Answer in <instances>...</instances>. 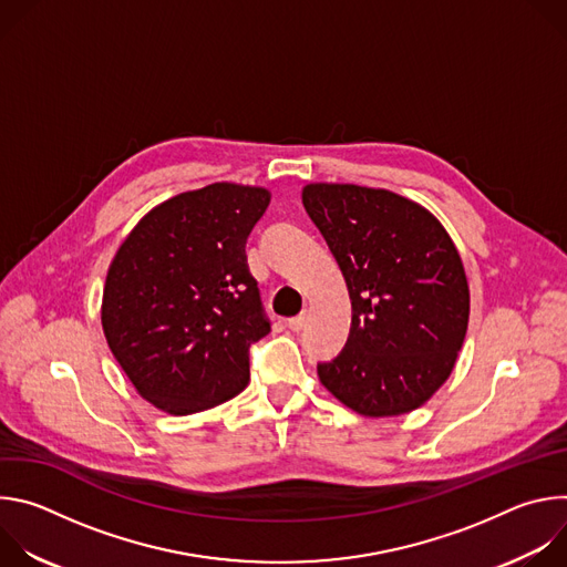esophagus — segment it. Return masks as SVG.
<instances>
[{
    "label": "esophagus",
    "instance_id": "esophagus-1",
    "mask_svg": "<svg viewBox=\"0 0 567 567\" xmlns=\"http://www.w3.org/2000/svg\"><path fill=\"white\" fill-rule=\"evenodd\" d=\"M305 326H307V313H305V311L287 320V328H289L291 332H300Z\"/></svg>",
    "mask_w": 567,
    "mask_h": 567
}]
</instances>
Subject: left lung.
Here are the masks:
<instances>
[{"label":"left lung","mask_w":567,"mask_h":567,"mask_svg":"<svg viewBox=\"0 0 567 567\" xmlns=\"http://www.w3.org/2000/svg\"><path fill=\"white\" fill-rule=\"evenodd\" d=\"M302 206L352 300L341 354L318 379L363 417L426 403L449 379L468 326V282L440 219L413 199L354 184H307Z\"/></svg>","instance_id":"1"}]
</instances>
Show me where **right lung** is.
I'll return each mask as SVG.
<instances>
[{"label": "right lung", "instance_id": "add662e5", "mask_svg": "<svg viewBox=\"0 0 567 567\" xmlns=\"http://www.w3.org/2000/svg\"><path fill=\"white\" fill-rule=\"evenodd\" d=\"M267 188L210 184L154 206L118 247L103 289L107 346L143 399L193 415L249 383L271 332L245 245Z\"/></svg>", "mask_w": 567, "mask_h": 567}]
</instances>
